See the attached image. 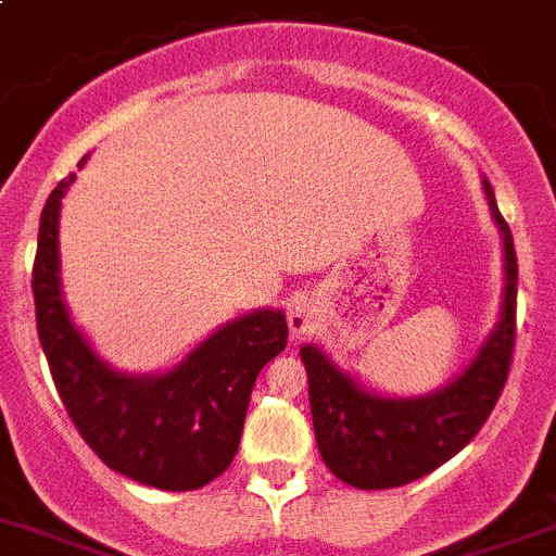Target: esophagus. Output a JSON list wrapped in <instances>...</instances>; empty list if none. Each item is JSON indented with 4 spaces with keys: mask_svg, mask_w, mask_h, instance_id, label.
<instances>
[{
    "mask_svg": "<svg viewBox=\"0 0 556 556\" xmlns=\"http://www.w3.org/2000/svg\"><path fill=\"white\" fill-rule=\"evenodd\" d=\"M289 328H292V333H305V328H308V314L300 303H294L292 312H289Z\"/></svg>",
    "mask_w": 556,
    "mask_h": 556,
    "instance_id": "34e87169",
    "label": "esophagus"
}]
</instances>
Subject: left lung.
<instances>
[{
  "label": "left lung",
  "mask_w": 556,
  "mask_h": 556,
  "mask_svg": "<svg viewBox=\"0 0 556 556\" xmlns=\"http://www.w3.org/2000/svg\"><path fill=\"white\" fill-rule=\"evenodd\" d=\"M482 192L502 237V305L475 358L450 383L414 396L380 394L314 341L300 348L319 455L348 485L380 491L430 475L477 435L502 394L516 341L518 264L513 233L498 215L488 178H482Z\"/></svg>",
  "instance_id": "obj_1"
}]
</instances>
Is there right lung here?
<instances>
[{
	"instance_id": "add662e5",
	"label": "right lung",
	"mask_w": 556,
	"mask_h": 556,
	"mask_svg": "<svg viewBox=\"0 0 556 556\" xmlns=\"http://www.w3.org/2000/svg\"><path fill=\"white\" fill-rule=\"evenodd\" d=\"M71 185L74 176L63 178L40 212L33 269L38 339L60 400L112 471L160 491H195L231 466L258 371L287 348V314L267 305L228 319L167 369H115L65 303L60 208Z\"/></svg>"
}]
</instances>
